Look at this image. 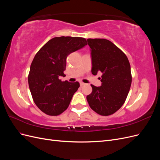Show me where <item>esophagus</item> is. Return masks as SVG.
Instances as JSON below:
<instances>
[{"mask_svg":"<svg viewBox=\"0 0 160 160\" xmlns=\"http://www.w3.org/2000/svg\"><path fill=\"white\" fill-rule=\"evenodd\" d=\"M85 83H84L83 82H80V85L81 86H83V85H84Z\"/></svg>","mask_w":160,"mask_h":160,"instance_id":"esophagus-1","label":"esophagus"}]
</instances>
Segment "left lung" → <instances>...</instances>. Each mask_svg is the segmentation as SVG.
I'll return each instance as SVG.
<instances>
[{
	"label": "left lung",
	"mask_w": 160,
	"mask_h": 160,
	"mask_svg": "<svg viewBox=\"0 0 160 160\" xmlns=\"http://www.w3.org/2000/svg\"><path fill=\"white\" fill-rule=\"evenodd\" d=\"M91 51L92 74L102 72L101 87H92L87 96L90 108L103 116L112 115L125 103L132 84L129 60L112 42L105 38H88Z\"/></svg>",
	"instance_id": "8db88e82"
}]
</instances>
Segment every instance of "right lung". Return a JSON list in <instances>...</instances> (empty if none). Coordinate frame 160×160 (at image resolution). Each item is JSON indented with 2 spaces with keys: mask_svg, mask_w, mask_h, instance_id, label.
I'll list each match as a JSON object with an SVG mask.
<instances>
[{
  "mask_svg": "<svg viewBox=\"0 0 160 160\" xmlns=\"http://www.w3.org/2000/svg\"><path fill=\"white\" fill-rule=\"evenodd\" d=\"M88 45L85 38L55 37L38 51L32 61L28 76V86L34 102L43 113L57 116L68 108L79 82L62 81L66 59L71 52Z\"/></svg>",
  "mask_w": 160,
  "mask_h": 160,
  "instance_id": "right-lung-1",
  "label": "right lung"
}]
</instances>
